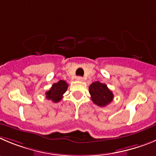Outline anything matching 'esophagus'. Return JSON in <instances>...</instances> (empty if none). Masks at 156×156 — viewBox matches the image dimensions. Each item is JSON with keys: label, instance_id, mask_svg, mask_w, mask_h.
Instances as JSON below:
<instances>
[{"label": "esophagus", "instance_id": "esophagus-1", "mask_svg": "<svg viewBox=\"0 0 156 156\" xmlns=\"http://www.w3.org/2000/svg\"><path fill=\"white\" fill-rule=\"evenodd\" d=\"M76 80L78 81H83V78L82 76H77Z\"/></svg>", "mask_w": 156, "mask_h": 156}]
</instances>
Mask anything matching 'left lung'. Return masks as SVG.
Returning <instances> with one entry per match:
<instances>
[{"mask_svg":"<svg viewBox=\"0 0 156 156\" xmlns=\"http://www.w3.org/2000/svg\"><path fill=\"white\" fill-rule=\"evenodd\" d=\"M89 92L93 102L99 107H105L114 99V94L106 84L96 81L89 87Z\"/></svg>","mask_w":156,"mask_h":156,"instance_id":"8db88e82","label":"left lung"}]
</instances>
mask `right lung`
Here are the masks:
<instances>
[{
	"mask_svg": "<svg viewBox=\"0 0 156 156\" xmlns=\"http://www.w3.org/2000/svg\"><path fill=\"white\" fill-rule=\"evenodd\" d=\"M68 88V84L65 80H59L56 83H53L52 87L50 88L48 91L45 93L46 98L48 100H51L52 102H59L62 98V95Z\"/></svg>",
	"mask_w": 156,
	"mask_h": 156,
	"instance_id": "right-lung-1",
	"label": "right lung"
}]
</instances>
